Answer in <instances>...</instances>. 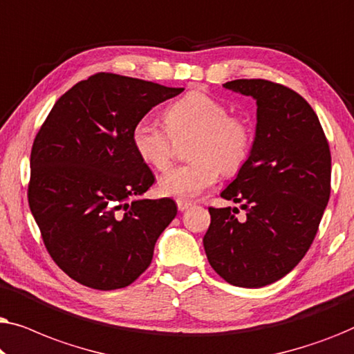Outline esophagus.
<instances>
[{
	"label": "esophagus",
	"instance_id": "1",
	"mask_svg": "<svg viewBox=\"0 0 354 354\" xmlns=\"http://www.w3.org/2000/svg\"><path fill=\"white\" fill-rule=\"evenodd\" d=\"M192 206H193V203H192V201L177 200V207H178V211H187V209H190Z\"/></svg>",
	"mask_w": 354,
	"mask_h": 354
}]
</instances>
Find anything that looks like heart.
Returning a JSON list of instances; mask_svg holds the SVG:
<instances>
[{"label":"heart","instance_id":"b5f03b06","mask_svg":"<svg viewBox=\"0 0 354 354\" xmlns=\"http://www.w3.org/2000/svg\"><path fill=\"white\" fill-rule=\"evenodd\" d=\"M164 129L143 118L133 125L130 140L138 158L148 166L164 169L174 156V138L195 135L192 164L169 169L159 177L158 188L164 196L193 200L214 185L221 176L234 174L250 154L251 129L246 120L229 114V108L209 93L193 90L166 109Z\"/></svg>","mask_w":354,"mask_h":354}]
</instances>
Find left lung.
<instances>
[{"label":"left lung","mask_w":354,"mask_h":354,"mask_svg":"<svg viewBox=\"0 0 354 354\" xmlns=\"http://www.w3.org/2000/svg\"><path fill=\"white\" fill-rule=\"evenodd\" d=\"M224 88L256 101L248 159L221 193L236 207H209L203 245L211 268L235 287L277 282L304 258L330 196V149L316 113L287 86L240 79Z\"/></svg>","instance_id":"left-lung-1"}]
</instances>
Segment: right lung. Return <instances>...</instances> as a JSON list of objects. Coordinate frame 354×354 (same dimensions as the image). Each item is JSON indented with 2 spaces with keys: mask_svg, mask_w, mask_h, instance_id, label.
<instances>
[{
  "mask_svg": "<svg viewBox=\"0 0 354 354\" xmlns=\"http://www.w3.org/2000/svg\"><path fill=\"white\" fill-rule=\"evenodd\" d=\"M182 91L101 72L66 91L37 133L28 205L48 253L79 283L124 288L151 264L177 206L171 198H142L154 176L130 133Z\"/></svg>",
  "mask_w": 354,
  "mask_h": 354,
  "instance_id": "1",
  "label": "right lung"
}]
</instances>
